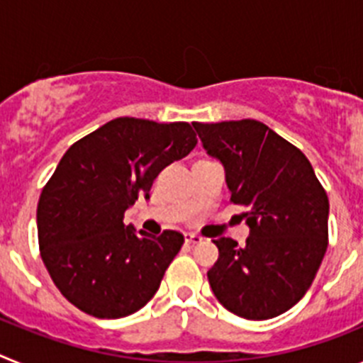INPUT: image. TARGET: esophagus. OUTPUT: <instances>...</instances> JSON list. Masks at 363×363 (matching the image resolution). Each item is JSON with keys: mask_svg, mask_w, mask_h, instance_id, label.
<instances>
[{"mask_svg": "<svg viewBox=\"0 0 363 363\" xmlns=\"http://www.w3.org/2000/svg\"><path fill=\"white\" fill-rule=\"evenodd\" d=\"M185 242L191 243V245H198V243L203 242V238H201V236H198V234H194V233H189V234H185Z\"/></svg>", "mask_w": 363, "mask_h": 363, "instance_id": "obj_1", "label": "esophagus"}]
</instances>
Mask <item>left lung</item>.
<instances>
[{
    "instance_id": "left-lung-1",
    "label": "left lung",
    "mask_w": 363,
    "mask_h": 363,
    "mask_svg": "<svg viewBox=\"0 0 363 363\" xmlns=\"http://www.w3.org/2000/svg\"><path fill=\"white\" fill-rule=\"evenodd\" d=\"M225 171L230 200L245 205V247L213 240L207 272L221 306L247 320L289 311L313 284L327 251L329 200L306 154L256 120L192 123Z\"/></svg>"
}]
</instances>
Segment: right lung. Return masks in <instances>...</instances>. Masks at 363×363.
Wrapping results in <instances>:
<instances>
[{
  "instance_id": "add662e5",
  "label": "right lung",
  "mask_w": 363,
  "mask_h": 363,
  "mask_svg": "<svg viewBox=\"0 0 363 363\" xmlns=\"http://www.w3.org/2000/svg\"><path fill=\"white\" fill-rule=\"evenodd\" d=\"M198 140L185 121L116 118L74 143L38 203L43 264L67 300L96 318H123L156 294L184 234L160 236L125 225L154 178Z\"/></svg>"
}]
</instances>
